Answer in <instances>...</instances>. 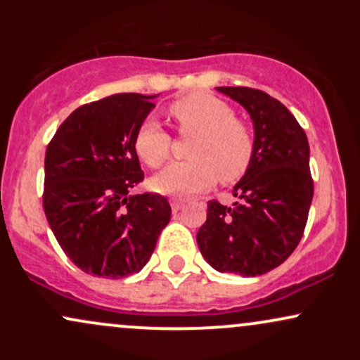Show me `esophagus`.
I'll list each match as a JSON object with an SVG mask.
<instances>
[{
	"mask_svg": "<svg viewBox=\"0 0 360 360\" xmlns=\"http://www.w3.org/2000/svg\"><path fill=\"white\" fill-rule=\"evenodd\" d=\"M171 208H172V212L177 213V212H179V210L184 208V201H181V200H171Z\"/></svg>",
	"mask_w": 360,
	"mask_h": 360,
	"instance_id": "obj_1",
	"label": "esophagus"
}]
</instances>
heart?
<instances>
[{
  "instance_id": "b5f03b06",
  "label": "heart",
  "mask_w": 360,
  "mask_h": 360,
  "mask_svg": "<svg viewBox=\"0 0 360 360\" xmlns=\"http://www.w3.org/2000/svg\"><path fill=\"white\" fill-rule=\"evenodd\" d=\"M169 113L183 135H196L191 160H181L159 172L152 186L172 196H191L217 183L232 184L249 171L255 142L247 123L235 118L232 106L210 93H191L172 101ZM134 147L146 166L157 169L171 157L172 139L155 120L140 123Z\"/></svg>"
}]
</instances>
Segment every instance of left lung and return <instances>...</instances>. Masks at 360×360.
Here are the masks:
<instances>
[{
    "label": "left lung",
    "instance_id": "8db88e82",
    "mask_svg": "<svg viewBox=\"0 0 360 360\" xmlns=\"http://www.w3.org/2000/svg\"><path fill=\"white\" fill-rule=\"evenodd\" d=\"M249 111L255 152L235 184L232 208L208 201L196 235L208 264L220 272L266 274L295 252L313 200L309 146L304 130L283 103L254 88H217Z\"/></svg>",
    "mask_w": 360,
    "mask_h": 360
}]
</instances>
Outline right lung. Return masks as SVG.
I'll list each match as a JSON object with an SVG mask.
<instances>
[{
    "label": "right lung",
    "instance_id": "right-lung-1",
    "mask_svg": "<svg viewBox=\"0 0 360 360\" xmlns=\"http://www.w3.org/2000/svg\"><path fill=\"white\" fill-rule=\"evenodd\" d=\"M152 98L120 93L82 105L47 146L45 217L86 274L118 279L139 272L171 220L166 196L134 194L143 181L134 137L155 106Z\"/></svg>",
    "mask_w": 360,
    "mask_h": 360
}]
</instances>
